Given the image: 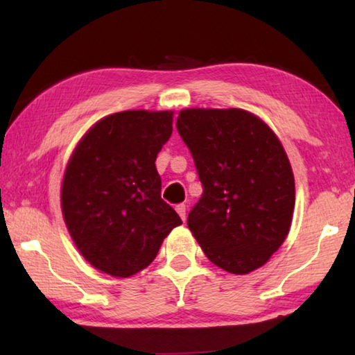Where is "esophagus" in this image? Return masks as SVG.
<instances>
[{
    "mask_svg": "<svg viewBox=\"0 0 355 355\" xmlns=\"http://www.w3.org/2000/svg\"><path fill=\"white\" fill-rule=\"evenodd\" d=\"M175 209H177V213L180 214V218H182V220H186V205H184V203H178Z\"/></svg>",
    "mask_w": 355,
    "mask_h": 355,
    "instance_id": "34e87169",
    "label": "esophagus"
}]
</instances>
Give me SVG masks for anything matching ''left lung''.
<instances>
[{
    "label": "left lung",
    "mask_w": 355,
    "mask_h": 355,
    "mask_svg": "<svg viewBox=\"0 0 355 355\" xmlns=\"http://www.w3.org/2000/svg\"><path fill=\"white\" fill-rule=\"evenodd\" d=\"M177 130L203 192L188 227L203 254L227 272L263 266L290 232L294 177L271 128L243 110H183Z\"/></svg>",
    "instance_id": "obj_1"
}]
</instances>
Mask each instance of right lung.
Wrapping results in <instances>:
<instances>
[{
  "label": "right lung",
  "mask_w": 355,
  "mask_h": 355,
  "mask_svg": "<svg viewBox=\"0 0 355 355\" xmlns=\"http://www.w3.org/2000/svg\"><path fill=\"white\" fill-rule=\"evenodd\" d=\"M171 111L101 119L78 144L62 182V214L83 257L116 277L139 272L182 219L161 199L155 161L172 135Z\"/></svg>",
  "instance_id": "1"
}]
</instances>
